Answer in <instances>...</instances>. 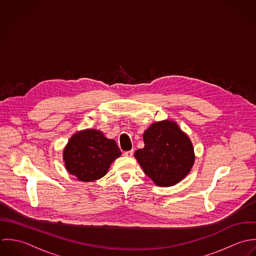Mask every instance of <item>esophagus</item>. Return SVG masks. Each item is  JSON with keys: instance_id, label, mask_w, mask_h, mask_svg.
Instances as JSON below:
<instances>
[{"instance_id": "esophagus-1", "label": "esophagus", "mask_w": 256, "mask_h": 256, "mask_svg": "<svg viewBox=\"0 0 256 256\" xmlns=\"http://www.w3.org/2000/svg\"><path fill=\"white\" fill-rule=\"evenodd\" d=\"M132 154H134V152H132V150H128V152H124V156H128V157H132Z\"/></svg>"}]
</instances>
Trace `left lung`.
<instances>
[{"instance_id":"obj_1","label":"left lung","mask_w":256,"mask_h":256,"mask_svg":"<svg viewBox=\"0 0 256 256\" xmlns=\"http://www.w3.org/2000/svg\"><path fill=\"white\" fill-rule=\"evenodd\" d=\"M144 148L134 157L144 172L160 187H171L191 171L195 152L190 138L176 122H155L144 132Z\"/></svg>"}]
</instances>
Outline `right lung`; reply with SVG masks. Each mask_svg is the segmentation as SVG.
Listing matches in <instances>:
<instances>
[{"mask_svg":"<svg viewBox=\"0 0 256 256\" xmlns=\"http://www.w3.org/2000/svg\"><path fill=\"white\" fill-rule=\"evenodd\" d=\"M122 155L116 142L101 130L87 128L75 132L63 150L66 170L82 182L104 176L110 164Z\"/></svg>","mask_w":256,"mask_h":256,"instance_id":"obj_1","label":"right lung"}]
</instances>
